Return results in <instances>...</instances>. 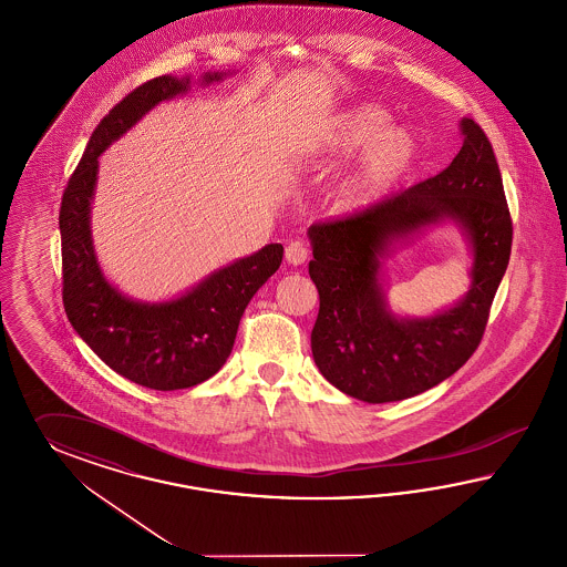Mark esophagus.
Wrapping results in <instances>:
<instances>
[{"label": "esophagus", "instance_id": "esophagus-1", "mask_svg": "<svg viewBox=\"0 0 567 567\" xmlns=\"http://www.w3.org/2000/svg\"><path fill=\"white\" fill-rule=\"evenodd\" d=\"M310 250L301 243V240H291L285 249V259L291 264V266H301L306 259H308Z\"/></svg>", "mask_w": 567, "mask_h": 567}]
</instances>
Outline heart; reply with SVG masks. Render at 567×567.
I'll return each instance as SVG.
<instances>
[{"label":"heart","mask_w":567,"mask_h":567,"mask_svg":"<svg viewBox=\"0 0 567 567\" xmlns=\"http://www.w3.org/2000/svg\"><path fill=\"white\" fill-rule=\"evenodd\" d=\"M364 150L357 175L341 189L340 206L363 208L385 196L417 162V138L405 128H390V115L375 103L354 105L331 117L306 143L308 156H348Z\"/></svg>","instance_id":"b5f03b06"}]
</instances>
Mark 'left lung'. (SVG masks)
<instances>
[{
	"mask_svg": "<svg viewBox=\"0 0 567 567\" xmlns=\"http://www.w3.org/2000/svg\"><path fill=\"white\" fill-rule=\"evenodd\" d=\"M452 164L361 213L308 229L310 278L320 308L312 354L327 382L364 403H392L431 390L466 363L481 343L506 272L513 221L492 143L464 117ZM452 218L474 249L472 291L434 318H394L379 282L381 257L399 239Z\"/></svg>",
	"mask_w": 567,
	"mask_h": 567,
	"instance_id": "1",
	"label": "left lung"
}]
</instances>
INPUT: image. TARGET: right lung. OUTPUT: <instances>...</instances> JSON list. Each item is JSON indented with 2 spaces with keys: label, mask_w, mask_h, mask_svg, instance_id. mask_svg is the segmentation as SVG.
I'll return each instance as SVG.
<instances>
[{
  "label": "right lung",
  "mask_w": 567,
  "mask_h": 567,
  "mask_svg": "<svg viewBox=\"0 0 567 567\" xmlns=\"http://www.w3.org/2000/svg\"><path fill=\"white\" fill-rule=\"evenodd\" d=\"M200 78L203 84H210L226 73L208 71ZM189 86L187 75H159L112 107L69 177L59 213L63 303L71 327L115 373L152 390H182L213 378L234 348L250 297L282 261V245H268L206 276L182 297L159 303L120 293L101 272L91 236L99 156L159 101Z\"/></svg>",
  "instance_id": "1"
}]
</instances>
